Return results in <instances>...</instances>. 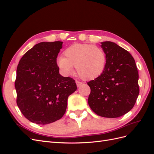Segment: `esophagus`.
Instances as JSON below:
<instances>
[{"label":"esophagus","mask_w":154,"mask_h":154,"mask_svg":"<svg viewBox=\"0 0 154 154\" xmlns=\"http://www.w3.org/2000/svg\"><path fill=\"white\" fill-rule=\"evenodd\" d=\"M76 85H77V87H80L82 85V82H79V81H76Z\"/></svg>","instance_id":"1"}]
</instances>
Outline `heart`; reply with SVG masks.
<instances>
[{
    "label": "heart",
    "mask_w": 154,
    "mask_h": 154,
    "mask_svg": "<svg viewBox=\"0 0 154 154\" xmlns=\"http://www.w3.org/2000/svg\"><path fill=\"white\" fill-rule=\"evenodd\" d=\"M65 57L57 59L58 67L64 75L73 71V66L83 80H92L103 73L106 63V56L103 49L88 44H74L64 51Z\"/></svg>",
    "instance_id": "obj_1"
}]
</instances>
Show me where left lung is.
Returning <instances> with one entry per match:
<instances>
[{
	"mask_svg": "<svg viewBox=\"0 0 154 154\" xmlns=\"http://www.w3.org/2000/svg\"><path fill=\"white\" fill-rule=\"evenodd\" d=\"M106 56L105 69L87 83L91 88L88 103L97 115L115 118L131 110L139 95L136 62L127 50L112 42H101Z\"/></svg>",
	"mask_w": 154,
	"mask_h": 154,
	"instance_id": "obj_1",
	"label": "left lung"
}]
</instances>
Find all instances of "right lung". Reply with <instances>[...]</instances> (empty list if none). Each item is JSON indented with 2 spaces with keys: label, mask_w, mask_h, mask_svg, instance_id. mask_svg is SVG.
<instances>
[{
  "label": "right lung",
  "mask_w": 154,
  "mask_h": 154,
  "mask_svg": "<svg viewBox=\"0 0 154 154\" xmlns=\"http://www.w3.org/2000/svg\"><path fill=\"white\" fill-rule=\"evenodd\" d=\"M60 41L42 42L24 54L17 69V103L25 118L47 125L64 115L69 95L77 89L72 78L59 73L57 58Z\"/></svg>",
  "instance_id": "right-lung-1"
}]
</instances>
